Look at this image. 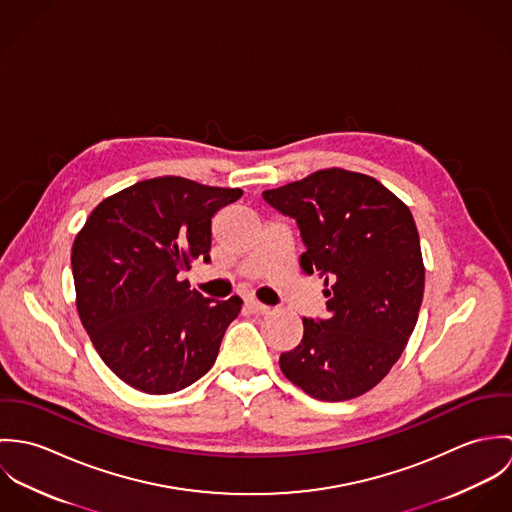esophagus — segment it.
Returning a JSON list of instances; mask_svg holds the SVG:
<instances>
[{
	"label": "esophagus",
	"mask_w": 512,
	"mask_h": 512,
	"mask_svg": "<svg viewBox=\"0 0 512 512\" xmlns=\"http://www.w3.org/2000/svg\"><path fill=\"white\" fill-rule=\"evenodd\" d=\"M244 305H246V309H248L250 313H254V315H264V313H268V311H270V307H268V305H264V303H260V301H256V299H252V297H248V299L244 301Z\"/></svg>",
	"instance_id": "34e87169"
}]
</instances>
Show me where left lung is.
I'll use <instances>...</instances> for the list:
<instances>
[{
  "label": "left lung",
  "instance_id": "1",
  "mask_svg": "<svg viewBox=\"0 0 512 512\" xmlns=\"http://www.w3.org/2000/svg\"><path fill=\"white\" fill-rule=\"evenodd\" d=\"M295 220L303 272L325 278L327 313L303 317V339L280 368L317 400H351L400 359L424 297L420 236L410 209L376 179L323 169L262 193Z\"/></svg>",
  "mask_w": 512,
  "mask_h": 512
}]
</instances>
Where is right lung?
<instances>
[{
	"instance_id": "right-lung-1",
	"label": "right lung",
	"mask_w": 512,
	"mask_h": 512,
	"mask_svg": "<svg viewBox=\"0 0 512 512\" xmlns=\"http://www.w3.org/2000/svg\"><path fill=\"white\" fill-rule=\"evenodd\" d=\"M240 189L185 177L140 181L104 199L76 234V307L94 349L136 390L171 394L215 365L242 299L191 292L179 274L211 262V220Z\"/></svg>"
}]
</instances>
